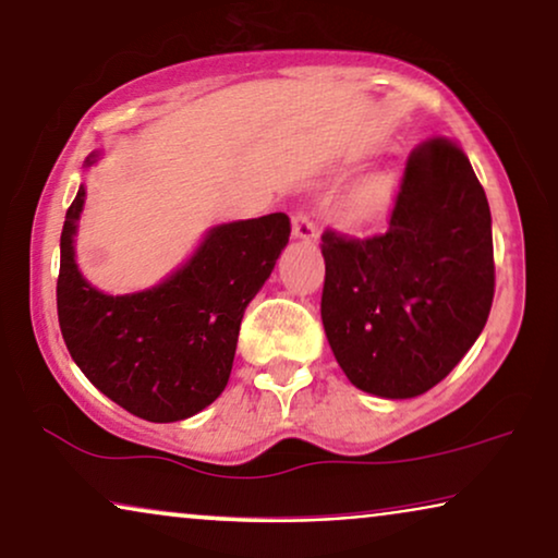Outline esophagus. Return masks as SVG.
Wrapping results in <instances>:
<instances>
[{
  "instance_id": "34e87169",
  "label": "esophagus",
  "mask_w": 558,
  "mask_h": 558,
  "mask_svg": "<svg viewBox=\"0 0 558 558\" xmlns=\"http://www.w3.org/2000/svg\"><path fill=\"white\" fill-rule=\"evenodd\" d=\"M290 228H293V238L305 240V243H313L318 238V226L311 220V215L305 210H295L293 218H290Z\"/></svg>"
}]
</instances>
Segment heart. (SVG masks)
Wrapping results in <instances>:
<instances>
[{"label":"heart","mask_w":558,"mask_h":558,"mask_svg":"<svg viewBox=\"0 0 558 558\" xmlns=\"http://www.w3.org/2000/svg\"><path fill=\"white\" fill-rule=\"evenodd\" d=\"M390 197H393V180L384 172L373 174L353 190L351 199H348V215L355 222H368L386 210Z\"/></svg>","instance_id":"obj_1"}]
</instances>
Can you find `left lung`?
Masks as SVG:
<instances>
[{
	"instance_id": "8db88e82",
	"label": "left lung",
	"mask_w": 558,
	"mask_h": 558,
	"mask_svg": "<svg viewBox=\"0 0 558 558\" xmlns=\"http://www.w3.org/2000/svg\"><path fill=\"white\" fill-rule=\"evenodd\" d=\"M320 240V318L348 380L380 398L440 384L484 330L496 286L492 210L463 149L448 137L413 149L386 232Z\"/></svg>"
}]
</instances>
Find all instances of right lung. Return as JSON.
Here are the masks:
<instances>
[{
    "instance_id": "right-lung-1",
    "label": "right lung",
    "mask_w": 558,
    "mask_h": 558,
    "mask_svg": "<svg viewBox=\"0 0 558 558\" xmlns=\"http://www.w3.org/2000/svg\"><path fill=\"white\" fill-rule=\"evenodd\" d=\"M82 203L85 187L72 199L60 238L57 315L66 351L89 384L137 418H190L228 386L240 320L288 243V215L213 228L160 286L105 295L74 263Z\"/></svg>"
}]
</instances>
